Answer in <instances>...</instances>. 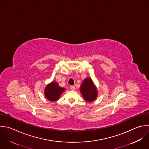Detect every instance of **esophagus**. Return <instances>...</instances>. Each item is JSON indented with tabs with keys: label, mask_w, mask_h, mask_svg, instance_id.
Listing matches in <instances>:
<instances>
[{
	"label": "esophagus",
	"mask_w": 149,
	"mask_h": 149,
	"mask_svg": "<svg viewBox=\"0 0 149 149\" xmlns=\"http://www.w3.org/2000/svg\"><path fill=\"white\" fill-rule=\"evenodd\" d=\"M70 89H71V90H72V91H74V90L75 89V87L74 86H70Z\"/></svg>",
	"instance_id": "esophagus-1"
}]
</instances>
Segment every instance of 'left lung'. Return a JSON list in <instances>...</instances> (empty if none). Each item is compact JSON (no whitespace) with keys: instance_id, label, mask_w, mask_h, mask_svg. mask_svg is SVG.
Instances as JSON below:
<instances>
[{"instance_id":"8db88e82","label":"left lung","mask_w":149,"mask_h":149,"mask_svg":"<svg viewBox=\"0 0 149 149\" xmlns=\"http://www.w3.org/2000/svg\"><path fill=\"white\" fill-rule=\"evenodd\" d=\"M80 92L85 100L87 102H92L97 96L96 87L90 78H85L80 87Z\"/></svg>"}]
</instances>
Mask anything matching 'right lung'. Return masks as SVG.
<instances>
[{"label": "right lung", "mask_w": 149, "mask_h": 149, "mask_svg": "<svg viewBox=\"0 0 149 149\" xmlns=\"http://www.w3.org/2000/svg\"><path fill=\"white\" fill-rule=\"evenodd\" d=\"M65 89L64 88L60 87L57 82L53 81L46 86L44 89L45 96L49 101H57Z\"/></svg>", "instance_id": "obj_1"}]
</instances>
